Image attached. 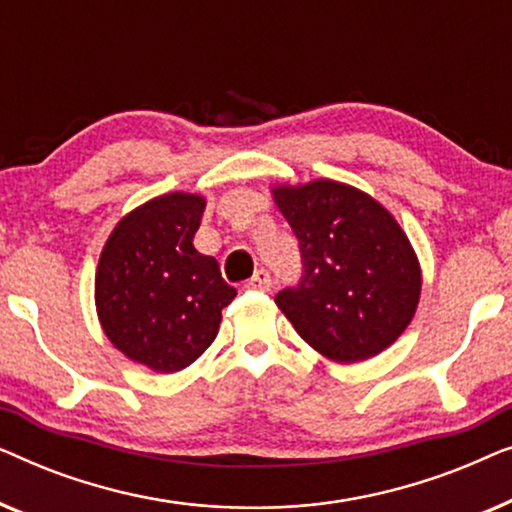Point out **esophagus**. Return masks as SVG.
I'll use <instances>...</instances> for the list:
<instances>
[{"label": "esophagus", "mask_w": 512, "mask_h": 512, "mask_svg": "<svg viewBox=\"0 0 512 512\" xmlns=\"http://www.w3.org/2000/svg\"><path fill=\"white\" fill-rule=\"evenodd\" d=\"M244 286H247V289H251V291H270L272 289L270 272L268 270H256V275L251 277Z\"/></svg>", "instance_id": "34e87169"}]
</instances>
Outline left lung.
I'll return each instance as SVG.
<instances>
[{"label": "left lung", "mask_w": 512, "mask_h": 512, "mask_svg": "<svg viewBox=\"0 0 512 512\" xmlns=\"http://www.w3.org/2000/svg\"><path fill=\"white\" fill-rule=\"evenodd\" d=\"M298 240L303 275L275 296L300 338L338 363L387 349L417 310L422 275L380 202L338 181L275 188Z\"/></svg>", "instance_id": "left-lung-1"}]
</instances>
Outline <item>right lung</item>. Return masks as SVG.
<instances>
[{
    "mask_svg": "<svg viewBox=\"0 0 512 512\" xmlns=\"http://www.w3.org/2000/svg\"><path fill=\"white\" fill-rule=\"evenodd\" d=\"M202 214L200 195H163L125 216L100 256L95 300L104 333L156 373L191 366L237 296L216 258L193 247Z\"/></svg>",
    "mask_w": 512,
    "mask_h": 512,
    "instance_id": "right-lung-1",
    "label": "right lung"
}]
</instances>
